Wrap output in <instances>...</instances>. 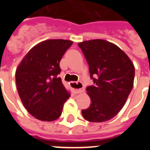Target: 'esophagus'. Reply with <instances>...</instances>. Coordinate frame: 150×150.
<instances>
[{
  "instance_id": "1",
  "label": "esophagus",
  "mask_w": 150,
  "mask_h": 150,
  "mask_svg": "<svg viewBox=\"0 0 150 150\" xmlns=\"http://www.w3.org/2000/svg\"><path fill=\"white\" fill-rule=\"evenodd\" d=\"M70 86L75 91L76 94L81 93L84 91V86L81 82H71Z\"/></svg>"
}]
</instances>
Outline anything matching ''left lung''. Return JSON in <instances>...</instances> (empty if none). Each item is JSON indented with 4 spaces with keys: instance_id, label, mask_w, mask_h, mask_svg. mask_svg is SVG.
I'll return each instance as SVG.
<instances>
[{
    "instance_id": "8db88e82",
    "label": "left lung",
    "mask_w": 150,
    "mask_h": 150,
    "mask_svg": "<svg viewBox=\"0 0 150 150\" xmlns=\"http://www.w3.org/2000/svg\"><path fill=\"white\" fill-rule=\"evenodd\" d=\"M78 46L86 59L95 84L87 87L91 104L82 110V115L92 122L108 121L124 107L133 88V62L119 46L105 40H86Z\"/></svg>"
}]
</instances>
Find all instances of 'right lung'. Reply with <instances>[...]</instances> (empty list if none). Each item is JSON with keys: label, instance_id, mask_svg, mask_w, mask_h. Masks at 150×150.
I'll return each mask as SVG.
<instances>
[{"label": "right lung", "instance_id": "right-lung-1", "mask_svg": "<svg viewBox=\"0 0 150 150\" xmlns=\"http://www.w3.org/2000/svg\"><path fill=\"white\" fill-rule=\"evenodd\" d=\"M73 44L68 40H46L30 49L16 71V83L20 99L31 116L52 122L62 115L70 98L60 77L59 62Z\"/></svg>", "mask_w": 150, "mask_h": 150}]
</instances>
